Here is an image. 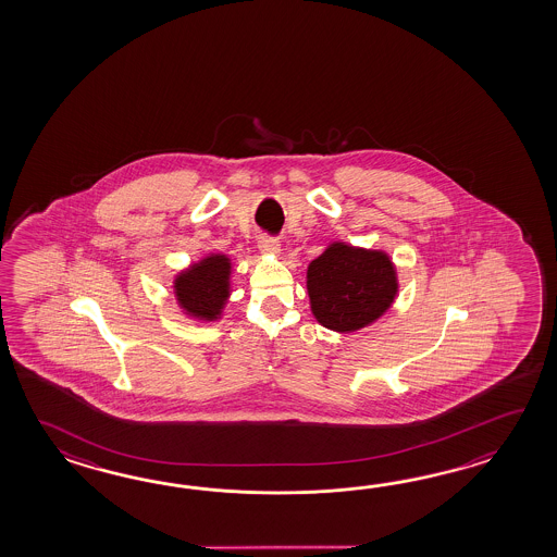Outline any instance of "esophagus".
<instances>
[{
    "label": "esophagus",
    "mask_w": 557,
    "mask_h": 557,
    "mask_svg": "<svg viewBox=\"0 0 557 557\" xmlns=\"http://www.w3.org/2000/svg\"><path fill=\"white\" fill-rule=\"evenodd\" d=\"M259 249H261V252H264V255H281V243H278V238L273 237H261V240H259Z\"/></svg>",
    "instance_id": "obj_1"
}]
</instances>
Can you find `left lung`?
<instances>
[{
  "mask_svg": "<svg viewBox=\"0 0 557 557\" xmlns=\"http://www.w3.org/2000/svg\"><path fill=\"white\" fill-rule=\"evenodd\" d=\"M398 273L386 250L334 240L308 264L310 312L329 331L367 329L391 310L398 296Z\"/></svg>",
  "mask_w": 557,
  "mask_h": 557,
  "instance_id": "left-lung-1",
  "label": "left lung"
}]
</instances>
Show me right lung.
Masks as SVG:
<instances>
[{
    "label": "right lung",
    "instance_id": "right-lung-1",
    "mask_svg": "<svg viewBox=\"0 0 557 557\" xmlns=\"http://www.w3.org/2000/svg\"><path fill=\"white\" fill-rule=\"evenodd\" d=\"M231 276L233 262L223 252H209L201 261L190 262L173 278L181 312L199 322L221 319L231 296Z\"/></svg>",
    "mask_w": 557,
    "mask_h": 557
}]
</instances>
